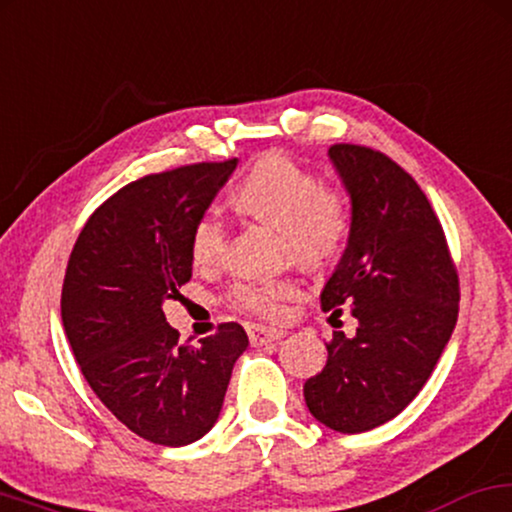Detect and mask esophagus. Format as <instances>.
I'll return each mask as SVG.
<instances>
[{"label": "esophagus", "instance_id": "34e87169", "mask_svg": "<svg viewBox=\"0 0 512 512\" xmlns=\"http://www.w3.org/2000/svg\"><path fill=\"white\" fill-rule=\"evenodd\" d=\"M247 334H249V341H251V345H265V343L277 341V338L287 336V331H282V329H270V327H261V324H251V327H247Z\"/></svg>", "mask_w": 512, "mask_h": 512}]
</instances>
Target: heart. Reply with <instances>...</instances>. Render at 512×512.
<instances>
[{"mask_svg":"<svg viewBox=\"0 0 512 512\" xmlns=\"http://www.w3.org/2000/svg\"><path fill=\"white\" fill-rule=\"evenodd\" d=\"M235 204L244 216L280 230L284 256L320 268L343 247L350 228V211L343 192L324 188L313 171L296 159L270 152L258 159L254 169L235 192ZM228 249V230L216 214L202 216L192 230L190 254L199 268H214ZM298 294V284L289 277L237 284L232 305L244 313L277 320L287 313V303Z\"/></svg>","mask_w":512,"mask_h":512,"instance_id":"obj_1","label":"heart"}]
</instances>
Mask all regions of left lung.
<instances>
[{
    "mask_svg": "<svg viewBox=\"0 0 512 512\" xmlns=\"http://www.w3.org/2000/svg\"><path fill=\"white\" fill-rule=\"evenodd\" d=\"M329 159L350 197V232L320 298L331 317L350 305L357 331H334L303 395L317 421L353 435L395 418L426 386L456 327L459 275L407 171L364 145H331Z\"/></svg>",
    "mask_w": 512,
    "mask_h": 512,
    "instance_id": "obj_1",
    "label": "left lung"
}]
</instances>
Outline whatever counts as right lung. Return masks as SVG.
<instances>
[{"label":"right lung","instance_id":"right-lung-1","mask_svg":"<svg viewBox=\"0 0 512 512\" xmlns=\"http://www.w3.org/2000/svg\"><path fill=\"white\" fill-rule=\"evenodd\" d=\"M237 159L190 164L124 185L79 232L65 270V336L91 390L131 433L183 447L214 428L249 338L221 324L178 343L162 305L192 277V230Z\"/></svg>","mask_w":512,"mask_h":512}]
</instances>
